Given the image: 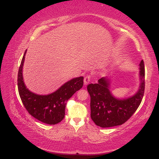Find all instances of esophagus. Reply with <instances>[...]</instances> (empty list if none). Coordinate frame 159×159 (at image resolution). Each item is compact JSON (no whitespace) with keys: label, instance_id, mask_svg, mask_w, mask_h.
Listing matches in <instances>:
<instances>
[{"label":"esophagus","instance_id":"1","mask_svg":"<svg viewBox=\"0 0 159 159\" xmlns=\"http://www.w3.org/2000/svg\"><path fill=\"white\" fill-rule=\"evenodd\" d=\"M90 80H91V76L90 75H87V76H85L84 79V85L88 84V83L90 82Z\"/></svg>","mask_w":159,"mask_h":159}]
</instances>
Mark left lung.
I'll use <instances>...</instances> for the list:
<instances>
[{
    "label": "left lung",
    "instance_id": "obj_1",
    "mask_svg": "<svg viewBox=\"0 0 159 159\" xmlns=\"http://www.w3.org/2000/svg\"><path fill=\"white\" fill-rule=\"evenodd\" d=\"M140 66V85L137 92L127 98L120 99L110 91V79L102 77L98 83L89 84L87 91L91 97V117L95 124L101 128H109L123 124L131 117L143 98L144 82V61Z\"/></svg>",
    "mask_w": 159,
    "mask_h": 159
}]
</instances>
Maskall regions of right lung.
Listing matches in <instances>:
<instances>
[{
    "label": "right lung",
    "mask_w": 159,
    "mask_h": 159,
    "mask_svg": "<svg viewBox=\"0 0 159 159\" xmlns=\"http://www.w3.org/2000/svg\"><path fill=\"white\" fill-rule=\"evenodd\" d=\"M26 52L27 50L18 72L17 84L20 98L27 111L35 119L47 124H58L64 117L67 101L83 87V76L72 79L50 94H35L30 91L24 83L23 67Z\"/></svg>",
    "instance_id": "obj_1"
}]
</instances>
